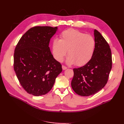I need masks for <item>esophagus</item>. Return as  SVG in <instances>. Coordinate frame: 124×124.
Segmentation results:
<instances>
[{"mask_svg": "<svg viewBox=\"0 0 124 124\" xmlns=\"http://www.w3.org/2000/svg\"><path fill=\"white\" fill-rule=\"evenodd\" d=\"M62 69L63 70H65V69H67V67H66L65 66H64V65H62Z\"/></svg>", "mask_w": 124, "mask_h": 124, "instance_id": "34e87169", "label": "esophagus"}]
</instances>
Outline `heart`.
<instances>
[{"instance_id":"1","label":"heart","mask_w":124,"mask_h":124,"mask_svg":"<svg viewBox=\"0 0 124 124\" xmlns=\"http://www.w3.org/2000/svg\"><path fill=\"white\" fill-rule=\"evenodd\" d=\"M95 41L93 36L77 30L69 29L63 31L60 39L54 38L52 52L57 61L62 62L68 51L67 62L77 66L86 64L94 54Z\"/></svg>"}]
</instances>
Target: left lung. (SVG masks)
I'll list each match as a JSON object with an SVG mask.
<instances>
[{
	"instance_id": "1",
	"label": "left lung",
	"mask_w": 124,
	"mask_h": 124,
	"mask_svg": "<svg viewBox=\"0 0 124 124\" xmlns=\"http://www.w3.org/2000/svg\"><path fill=\"white\" fill-rule=\"evenodd\" d=\"M95 47L92 59L83 67L73 69L71 87L76 94L88 96L104 87L112 68L111 52L108 43L98 31H94Z\"/></svg>"
}]
</instances>
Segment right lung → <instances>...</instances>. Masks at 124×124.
<instances>
[{
  "label": "right lung",
  "mask_w": 124,
  "mask_h": 124,
  "mask_svg": "<svg viewBox=\"0 0 124 124\" xmlns=\"http://www.w3.org/2000/svg\"><path fill=\"white\" fill-rule=\"evenodd\" d=\"M57 27H35L18 41L14 54V69L22 87L38 96L51 91L55 79L62 72V65L50 51V39Z\"/></svg>",
  "instance_id": "add662e5"
}]
</instances>
